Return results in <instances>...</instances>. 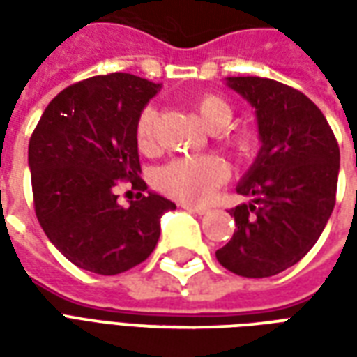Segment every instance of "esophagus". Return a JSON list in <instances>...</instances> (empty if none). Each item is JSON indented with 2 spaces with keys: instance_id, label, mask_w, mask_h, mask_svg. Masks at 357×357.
I'll use <instances>...</instances> for the list:
<instances>
[{
  "instance_id": "34e87169",
  "label": "esophagus",
  "mask_w": 357,
  "mask_h": 357,
  "mask_svg": "<svg viewBox=\"0 0 357 357\" xmlns=\"http://www.w3.org/2000/svg\"><path fill=\"white\" fill-rule=\"evenodd\" d=\"M181 208L189 210V212H193V214H199V216H202V214H208L210 212L208 206H197V204H185V202H181Z\"/></svg>"
}]
</instances>
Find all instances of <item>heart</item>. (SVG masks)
Listing matches in <instances>:
<instances>
[{"mask_svg": "<svg viewBox=\"0 0 357 357\" xmlns=\"http://www.w3.org/2000/svg\"><path fill=\"white\" fill-rule=\"evenodd\" d=\"M195 109L202 124L210 132H222L220 141L235 158L252 160L260 147V137L252 130H233L224 132L233 122L235 109L227 99L216 93H204L195 101ZM156 110L145 107L135 120L133 135L143 153H151L156 147ZM229 176L227 164L216 155L174 158L155 174V185L160 193L183 202H204L214 195L218 187L225 183Z\"/></svg>", "mask_w": 357, "mask_h": 357, "instance_id": "heart-1", "label": "heart"}]
</instances>
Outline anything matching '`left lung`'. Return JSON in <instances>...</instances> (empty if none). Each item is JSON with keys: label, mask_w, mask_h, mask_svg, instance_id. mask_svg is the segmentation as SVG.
Listing matches in <instances>:
<instances>
[{"label": "left lung", "mask_w": 357, "mask_h": 357, "mask_svg": "<svg viewBox=\"0 0 357 357\" xmlns=\"http://www.w3.org/2000/svg\"><path fill=\"white\" fill-rule=\"evenodd\" d=\"M227 86L256 109L262 149L237 187L252 202L231 208L237 229L216 258L243 277H271L302 260L337 201L340 151L315 102L281 82L237 76Z\"/></svg>", "instance_id": "left-lung-1"}]
</instances>
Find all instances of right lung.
Segmentation results:
<instances>
[{
    "instance_id": "right-lung-1",
    "label": "right lung",
    "mask_w": 357,
    "mask_h": 357,
    "mask_svg": "<svg viewBox=\"0 0 357 357\" xmlns=\"http://www.w3.org/2000/svg\"><path fill=\"white\" fill-rule=\"evenodd\" d=\"M160 86L126 73L65 88L43 110L28 145L38 222L74 266L116 275L145 262L160 237V216L176 204L137 193L120 206L118 183L145 191L135 120Z\"/></svg>"
}]
</instances>
